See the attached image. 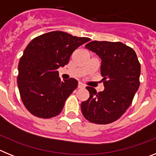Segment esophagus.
<instances>
[{
	"label": "esophagus",
	"instance_id": "obj_1",
	"mask_svg": "<svg viewBox=\"0 0 156 156\" xmlns=\"http://www.w3.org/2000/svg\"><path fill=\"white\" fill-rule=\"evenodd\" d=\"M83 87H85V86L83 83H82L81 82L78 83V88H83Z\"/></svg>",
	"mask_w": 156,
	"mask_h": 156
}]
</instances>
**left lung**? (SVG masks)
<instances>
[{"label":"left lung","instance_id":"left-lung-1","mask_svg":"<svg viewBox=\"0 0 156 156\" xmlns=\"http://www.w3.org/2000/svg\"><path fill=\"white\" fill-rule=\"evenodd\" d=\"M85 48L101 58L105 90L97 93L87 87L90 97L81 103V111L90 122L108 124L119 119L131 105L140 86V64L133 49L121 42L94 41Z\"/></svg>","mask_w":156,"mask_h":156}]
</instances>
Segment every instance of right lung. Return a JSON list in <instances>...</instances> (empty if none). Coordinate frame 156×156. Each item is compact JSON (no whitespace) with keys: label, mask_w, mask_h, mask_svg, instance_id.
<instances>
[{"label":"right lung","mask_w":156,"mask_h":156,"mask_svg":"<svg viewBox=\"0 0 156 156\" xmlns=\"http://www.w3.org/2000/svg\"><path fill=\"white\" fill-rule=\"evenodd\" d=\"M89 41L52 31L35 37L27 45L19 61L17 80L20 97L30 113L49 119L61 112L78 82L73 78L62 81L57 69L68 64L73 52Z\"/></svg>","instance_id":"right-lung-1"}]
</instances>
